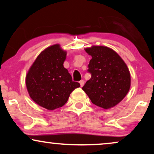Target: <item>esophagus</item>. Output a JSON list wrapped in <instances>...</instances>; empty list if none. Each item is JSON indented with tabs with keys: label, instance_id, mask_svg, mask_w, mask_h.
Instances as JSON below:
<instances>
[{
	"label": "esophagus",
	"instance_id": "esophagus-1",
	"mask_svg": "<svg viewBox=\"0 0 154 154\" xmlns=\"http://www.w3.org/2000/svg\"><path fill=\"white\" fill-rule=\"evenodd\" d=\"M79 83H80V85H81V87H83V85H84V81H83V80H81V81H80Z\"/></svg>",
	"mask_w": 154,
	"mask_h": 154
}]
</instances>
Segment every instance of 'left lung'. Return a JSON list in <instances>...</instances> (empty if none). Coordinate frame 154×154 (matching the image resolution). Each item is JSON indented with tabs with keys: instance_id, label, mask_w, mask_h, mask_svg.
I'll list each match as a JSON object with an SVG mask.
<instances>
[{
	"instance_id": "8db88e82",
	"label": "left lung",
	"mask_w": 154,
	"mask_h": 154,
	"mask_svg": "<svg viewBox=\"0 0 154 154\" xmlns=\"http://www.w3.org/2000/svg\"><path fill=\"white\" fill-rule=\"evenodd\" d=\"M85 50L92 57L88 69L91 78L82 89L94 104L104 109H110L123 100L129 91V69L111 48L92 46Z\"/></svg>"
}]
</instances>
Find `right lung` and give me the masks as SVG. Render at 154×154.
I'll use <instances>...</instances> for the list:
<instances>
[{"label":"right lung","mask_w":154,"mask_h":154,"mask_svg":"<svg viewBox=\"0 0 154 154\" xmlns=\"http://www.w3.org/2000/svg\"><path fill=\"white\" fill-rule=\"evenodd\" d=\"M66 56V52L58 44L48 47L38 56L26 74L29 96L48 110L64 106L71 92L80 87L64 67Z\"/></svg>","instance_id":"1"}]
</instances>
